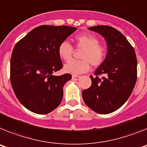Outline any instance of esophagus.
Masks as SVG:
<instances>
[{"label":"esophagus","mask_w":147,"mask_h":147,"mask_svg":"<svg viewBox=\"0 0 147 147\" xmlns=\"http://www.w3.org/2000/svg\"><path fill=\"white\" fill-rule=\"evenodd\" d=\"M81 78V76H76V75H73L72 76V79L74 80H75V81H77V80H79Z\"/></svg>","instance_id":"esophagus-1"}]
</instances>
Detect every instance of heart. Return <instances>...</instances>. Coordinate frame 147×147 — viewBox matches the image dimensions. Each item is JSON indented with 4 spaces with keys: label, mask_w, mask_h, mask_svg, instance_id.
<instances>
[{
    "label": "heart",
    "mask_w": 147,
    "mask_h": 147,
    "mask_svg": "<svg viewBox=\"0 0 147 147\" xmlns=\"http://www.w3.org/2000/svg\"><path fill=\"white\" fill-rule=\"evenodd\" d=\"M75 46L83 49L80 54L82 60H71L74 48L67 42L63 41L59 45L58 54L64 61H69L64 66L65 72L71 74H81L89 71L90 64L97 67L105 61L107 56V49L103 45L99 44V40L96 37L88 34H82L74 38Z\"/></svg>",
    "instance_id": "1"
}]
</instances>
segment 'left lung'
I'll return each mask as SVG.
<instances>
[{
  "mask_svg": "<svg viewBox=\"0 0 147 147\" xmlns=\"http://www.w3.org/2000/svg\"><path fill=\"white\" fill-rule=\"evenodd\" d=\"M89 29L105 37L107 53L95 76H90L92 85L83 90L82 98L93 111L108 114L120 108L130 96L137 80V58L129 41L113 27L96 26Z\"/></svg>",
  "mask_w": 147,
  "mask_h": 147,
  "instance_id": "obj_1",
  "label": "left lung"
}]
</instances>
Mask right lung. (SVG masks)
Returning <instances> with one entry per match:
<instances>
[{"label":"right lung","mask_w":147,"mask_h":147,"mask_svg":"<svg viewBox=\"0 0 147 147\" xmlns=\"http://www.w3.org/2000/svg\"><path fill=\"white\" fill-rule=\"evenodd\" d=\"M76 30L66 26L37 27L15 45L10 62V80L15 96L32 112L47 114L58 107L69 74L54 76L63 67L58 47Z\"/></svg>","instance_id":"right-lung-1"}]
</instances>
